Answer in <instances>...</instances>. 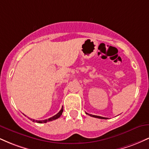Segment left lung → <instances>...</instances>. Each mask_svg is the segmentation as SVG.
Instances as JSON below:
<instances>
[{
	"label": "left lung",
	"mask_w": 149,
	"mask_h": 149,
	"mask_svg": "<svg viewBox=\"0 0 149 149\" xmlns=\"http://www.w3.org/2000/svg\"><path fill=\"white\" fill-rule=\"evenodd\" d=\"M86 114H88V113H86ZM89 116H92V117H95V118H100V119H107V118H104V117H102V116H95V115H91V114H88Z\"/></svg>",
	"instance_id": "left-lung-1"
}]
</instances>
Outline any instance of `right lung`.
<instances>
[{"mask_svg":"<svg viewBox=\"0 0 149 149\" xmlns=\"http://www.w3.org/2000/svg\"><path fill=\"white\" fill-rule=\"evenodd\" d=\"M62 112H63V107H62V108H61V110L59 111V112L57 114H56L55 116H52V117L49 118H48V119L42 120H36L31 119V120H32V121H33V122L38 123H45L49 122V121H52V120H56V119L59 118L61 116V114H62Z\"/></svg>","mask_w":149,"mask_h":149,"instance_id":"right-lung-1","label":"right lung"}]
</instances>
